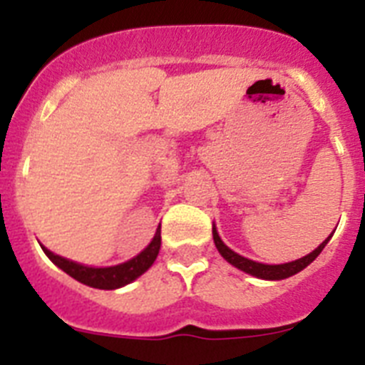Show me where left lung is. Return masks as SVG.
Listing matches in <instances>:
<instances>
[{"instance_id": "8db88e82", "label": "left lung", "mask_w": 365, "mask_h": 365, "mask_svg": "<svg viewBox=\"0 0 365 365\" xmlns=\"http://www.w3.org/2000/svg\"><path fill=\"white\" fill-rule=\"evenodd\" d=\"M212 234H214V243H215V247H217L219 254H221V256L225 257L228 263H230V265L237 267V269L243 270V272L250 274V276H256V278H261V279L291 278V276L298 274L299 270H303L307 265H311L312 261L320 256V252L325 248L327 241L333 237V235H329L327 240H325L320 247L314 248L311 254L299 257V259H296V261H291V263H283V265H265V263H257V261L248 259V257H243V256H240V254H235L234 250H230V248H228L227 245L221 241V237H219L215 227H212Z\"/></svg>"}]
</instances>
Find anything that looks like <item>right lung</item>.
<instances>
[{
	"label": "right lung",
	"mask_w": 365,
	"mask_h": 365,
	"mask_svg": "<svg viewBox=\"0 0 365 365\" xmlns=\"http://www.w3.org/2000/svg\"><path fill=\"white\" fill-rule=\"evenodd\" d=\"M41 248H43V252L47 254V257L53 261L54 265L60 267L63 272L69 274L71 278H74L76 282L93 287V289L113 291V289H120V287L128 285L133 279H137L138 276H143L153 265V261L157 259L160 250V230L155 232V237L151 240V243L138 256H135L133 259L115 267H104V269L80 265V263H74V261L66 259L62 256H56V254H53L45 247Z\"/></svg>",
	"instance_id": "add662e5"
}]
</instances>
